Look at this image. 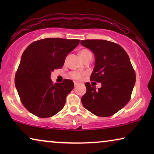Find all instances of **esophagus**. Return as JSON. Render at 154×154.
<instances>
[{
	"instance_id": "34e87169",
	"label": "esophagus",
	"mask_w": 154,
	"mask_h": 154,
	"mask_svg": "<svg viewBox=\"0 0 154 154\" xmlns=\"http://www.w3.org/2000/svg\"><path fill=\"white\" fill-rule=\"evenodd\" d=\"M73 83H74V85H75V86H77L78 85H79V83H78V82H76V81H74V82H73Z\"/></svg>"
}]
</instances>
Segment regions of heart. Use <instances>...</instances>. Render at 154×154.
Here are the masks:
<instances>
[{"label":"heart","instance_id":"1","mask_svg":"<svg viewBox=\"0 0 154 154\" xmlns=\"http://www.w3.org/2000/svg\"><path fill=\"white\" fill-rule=\"evenodd\" d=\"M91 53L90 51H88V50H83L79 52V55L81 57V59H83L86 55H88V54ZM82 75L83 74L79 72H77V71H74V72H71L70 74H69V76H70L71 79H72L73 80H80L81 79Z\"/></svg>","mask_w":154,"mask_h":154}]
</instances>
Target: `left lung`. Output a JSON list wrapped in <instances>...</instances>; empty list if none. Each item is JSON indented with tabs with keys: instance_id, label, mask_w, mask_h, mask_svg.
I'll return each mask as SVG.
<instances>
[{
	"instance_id": "8db88e82",
	"label": "left lung",
	"mask_w": 154,
	"mask_h": 154,
	"mask_svg": "<svg viewBox=\"0 0 154 154\" xmlns=\"http://www.w3.org/2000/svg\"><path fill=\"white\" fill-rule=\"evenodd\" d=\"M81 44L93 52L95 62L90 81L101 83L96 89L86 83L83 106L95 116H111L129 102L135 84V73L125 50L105 40H85Z\"/></svg>"
}]
</instances>
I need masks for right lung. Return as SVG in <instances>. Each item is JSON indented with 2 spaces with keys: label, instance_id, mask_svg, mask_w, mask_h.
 Here are the masks:
<instances>
[{
  "label": "right lung",
  "instance_id": "add662e5",
  "mask_svg": "<svg viewBox=\"0 0 154 154\" xmlns=\"http://www.w3.org/2000/svg\"><path fill=\"white\" fill-rule=\"evenodd\" d=\"M79 40L48 38L30 44L23 52L15 75L16 89L29 112L40 118L53 116L64 106L74 87L71 80L53 84L51 73L60 69Z\"/></svg>",
  "mask_w": 154,
  "mask_h": 154
}]
</instances>
